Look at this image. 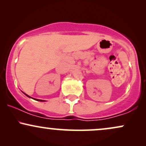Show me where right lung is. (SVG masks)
<instances>
[{
	"label": "right lung",
	"mask_w": 146,
	"mask_h": 146,
	"mask_svg": "<svg viewBox=\"0 0 146 146\" xmlns=\"http://www.w3.org/2000/svg\"><path fill=\"white\" fill-rule=\"evenodd\" d=\"M25 95H26V96H27L28 98H31V97H30V96H29V95H27V94H25ZM32 99H33V100H36V101H39V102H45L44 100H38V99H35V98H32Z\"/></svg>",
	"instance_id": "obj_1"
}]
</instances>
